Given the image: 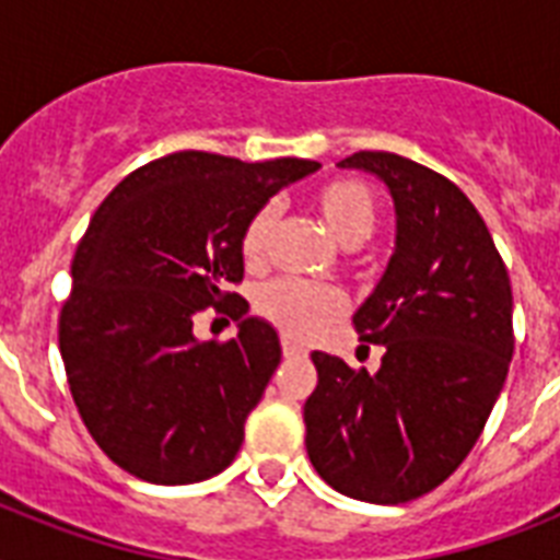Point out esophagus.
I'll return each instance as SVG.
<instances>
[{
	"label": "esophagus",
	"mask_w": 560,
	"mask_h": 560,
	"mask_svg": "<svg viewBox=\"0 0 560 560\" xmlns=\"http://www.w3.org/2000/svg\"><path fill=\"white\" fill-rule=\"evenodd\" d=\"M281 354H284V358H305L307 354V349L305 346H299L296 340H290V337H284V340H281Z\"/></svg>",
	"instance_id": "esophagus-1"
}]
</instances>
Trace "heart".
I'll list each match as a JSON object with an SVG mask.
<instances>
[{
    "label": "heart",
    "mask_w": 560,
    "mask_h": 560,
    "mask_svg": "<svg viewBox=\"0 0 560 560\" xmlns=\"http://www.w3.org/2000/svg\"><path fill=\"white\" fill-rule=\"evenodd\" d=\"M314 209L342 246H360L377 226V197L360 179H331L314 191ZM272 229V209L264 206L246 220L241 232V255L246 264H258ZM255 307L290 337H314L325 323L342 314V296L328 284H307L296 279H276L264 284Z\"/></svg>",
    "instance_id": "1"
}]
</instances>
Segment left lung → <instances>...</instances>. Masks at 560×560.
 I'll return each mask as SVG.
<instances>
[{
    "instance_id": "obj_1",
    "label": "left lung",
    "mask_w": 560,
    "mask_h": 560,
    "mask_svg": "<svg viewBox=\"0 0 560 560\" xmlns=\"http://www.w3.org/2000/svg\"><path fill=\"white\" fill-rule=\"evenodd\" d=\"M340 168L386 183L395 253L354 314L381 369L314 351L305 447L340 494L398 505L433 491L477 444L514 354L512 281L486 220L451 179L386 151Z\"/></svg>"
}]
</instances>
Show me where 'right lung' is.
<instances>
[{"instance_id": "1", "label": "right lung", "mask_w": 560, "mask_h": 560, "mask_svg": "<svg viewBox=\"0 0 560 560\" xmlns=\"http://www.w3.org/2000/svg\"><path fill=\"white\" fill-rule=\"evenodd\" d=\"M316 168L179 151L127 174L92 214L57 337L74 407L118 468L188 486L232 465L281 360L276 328L226 290L244 279L241 232ZM206 306L235 318L238 337L197 341Z\"/></svg>"}]
</instances>
